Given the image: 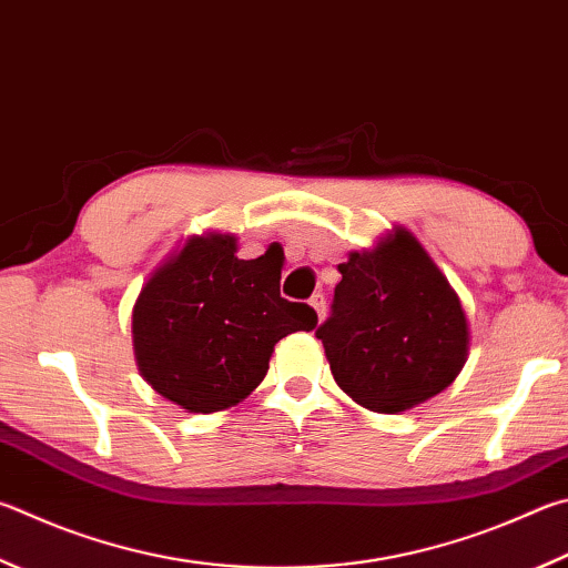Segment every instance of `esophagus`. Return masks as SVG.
<instances>
[{
	"label": "esophagus",
	"instance_id": "1",
	"mask_svg": "<svg viewBox=\"0 0 568 568\" xmlns=\"http://www.w3.org/2000/svg\"><path fill=\"white\" fill-rule=\"evenodd\" d=\"M311 305H313V311L317 313V320H323L325 317V295L323 293H315L311 297Z\"/></svg>",
	"mask_w": 568,
	"mask_h": 568
}]
</instances>
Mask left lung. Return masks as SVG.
<instances>
[{
	"label": "left lung",
	"instance_id": "left-lung-1",
	"mask_svg": "<svg viewBox=\"0 0 568 568\" xmlns=\"http://www.w3.org/2000/svg\"><path fill=\"white\" fill-rule=\"evenodd\" d=\"M337 271L343 281L315 337L339 389L375 412H402L452 385L467 359V317L425 248L397 231Z\"/></svg>",
	"mask_w": 568,
	"mask_h": 568
}]
</instances>
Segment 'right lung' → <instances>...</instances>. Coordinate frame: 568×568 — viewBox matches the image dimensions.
Segmentation results:
<instances>
[{
	"instance_id": "right-lung-1",
	"label": "right lung",
	"mask_w": 568,
	"mask_h": 568,
	"mask_svg": "<svg viewBox=\"0 0 568 568\" xmlns=\"http://www.w3.org/2000/svg\"><path fill=\"white\" fill-rule=\"evenodd\" d=\"M281 261L235 257V239H193L143 285L133 349L146 383L189 412H215L261 385L277 339L313 329L307 303L281 297Z\"/></svg>"
}]
</instances>
